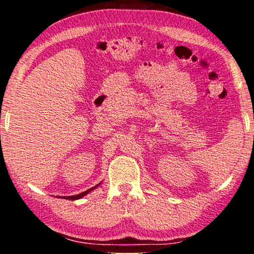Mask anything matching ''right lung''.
Wrapping results in <instances>:
<instances>
[{
    "label": "right lung",
    "mask_w": 254,
    "mask_h": 254,
    "mask_svg": "<svg viewBox=\"0 0 254 254\" xmlns=\"http://www.w3.org/2000/svg\"><path fill=\"white\" fill-rule=\"evenodd\" d=\"M102 183H98L96 186H94V187H92V188H89V189H87V190H85V191H83V192H80V194H78V195H74V196H60L59 198H64V199H71V200H76V199H79V198H81V197H84V196H86L87 194H89V192H91L92 190H94V189H96L98 186H100Z\"/></svg>",
    "instance_id": "obj_1"
}]
</instances>
